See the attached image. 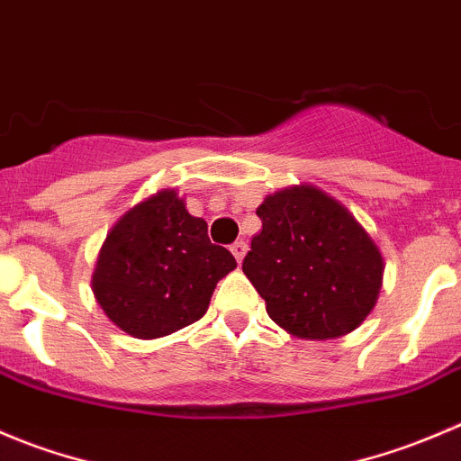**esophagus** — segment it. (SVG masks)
<instances>
[{"mask_svg":"<svg viewBox=\"0 0 461 461\" xmlns=\"http://www.w3.org/2000/svg\"><path fill=\"white\" fill-rule=\"evenodd\" d=\"M246 250H249V244H246L244 240H237L235 244H230V253L235 255V259H237V262H240V264H241V259H244Z\"/></svg>","mask_w":461,"mask_h":461,"instance_id":"1","label":"esophagus"}]
</instances>
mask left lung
Here are the masks:
<instances>
[{
    "label": "left lung",
    "mask_w": 461,
    "mask_h": 461,
    "mask_svg": "<svg viewBox=\"0 0 461 461\" xmlns=\"http://www.w3.org/2000/svg\"><path fill=\"white\" fill-rule=\"evenodd\" d=\"M262 230L241 271L276 325L298 339H339L357 330L379 298L384 255L357 217L316 185L267 194Z\"/></svg>",
    "instance_id": "left-lung-1"
}]
</instances>
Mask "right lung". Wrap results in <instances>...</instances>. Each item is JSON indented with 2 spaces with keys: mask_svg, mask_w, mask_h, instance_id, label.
I'll list each match as a JSON object with an SVG mask.
<instances>
[{
  "mask_svg": "<svg viewBox=\"0 0 461 461\" xmlns=\"http://www.w3.org/2000/svg\"><path fill=\"white\" fill-rule=\"evenodd\" d=\"M237 267L208 224L172 188L136 203L107 232L91 291L104 316L134 339L175 334L206 313L217 282Z\"/></svg>",
  "mask_w": 461,
  "mask_h": 461,
  "instance_id": "right-lung-1",
  "label": "right lung"
}]
</instances>
